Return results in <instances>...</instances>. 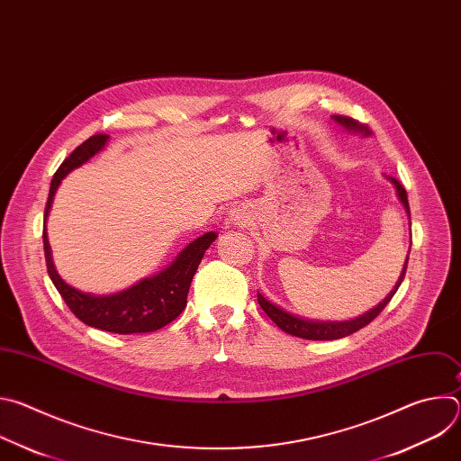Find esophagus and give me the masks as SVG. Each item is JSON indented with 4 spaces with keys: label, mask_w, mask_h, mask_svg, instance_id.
Returning <instances> with one entry per match:
<instances>
[{
    "label": "esophagus",
    "mask_w": 461,
    "mask_h": 461,
    "mask_svg": "<svg viewBox=\"0 0 461 461\" xmlns=\"http://www.w3.org/2000/svg\"><path fill=\"white\" fill-rule=\"evenodd\" d=\"M235 221H239V219H235Z\"/></svg>",
    "instance_id": "esophagus-1"
}]
</instances>
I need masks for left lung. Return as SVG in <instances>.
I'll return each instance as SVG.
<instances>
[{"label":"left lung","instance_id":"1","mask_svg":"<svg viewBox=\"0 0 461 461\" xmlns=\"http://www.w3.org/2000/svg\"><path fill=\"white\" fill-rule=\"evenodd\" d=\"M338 123H341L345 129L348 131H354V133H363L365 137L370 135V131L366 127H363L357 120L354 118H348V116H341V114H334L332 116ZM393 187H396V194L400 203L403 204L409 219H411V208H409V199H407V191L405 187L400 184V180H396L393 176H386ZM407 265H409V255L405 258V265H403V270H402V276L396 283V286L392 288V292L375 306L372 308L370 312L356 317V319H350V321H312V319H304V317H299V315H294L286 310H283L281 306L270 303L265 295L262 294H257V301L260 304V308L267 312V315L281 328L283 332L290 334V336H295V338H303V339H310V341H332V339H341V338H347L357 330H361L363 326H366L368 322H372L381 312L383 308L390 303V299L393 297V294L398 292L400 285L403 283L405 279V274H407Z\"/></svg>","mask_w":461,"mask_h":461}]
</instances>
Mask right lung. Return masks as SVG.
Segmentation results:
<instances>
[{
    "label": "right lung",
    "instance_id": "1",
    "mask_svg": "<svg viewBox=\"0 0 461 461\" xmlns=\"http://www.w3.org/2000/svg\"><path fill=\"white\" fill-rule=\"evenodd\" d=\"M107 135H95L78 146L68 158L61 162L58 171L52 176L49 199L45 206V222L52 206L54 193L59 182L68 176L73 169L86 164L100 149H104ZM217 239L215 231H208L203 237L189 242L171 265L160 274L142 279L135 286L111 295H93L73 288L65 283L54 268L50 244L47 231L43 228V249L47 272L63 297L69 310L86 324L113 334H146L155 332L158 328L175 321L187 304V292L193 281V276L199 268L201 260L212 242Z\"/></svg>",
    "mask_w": 461,
    "mask_h": 461
}]
</instances>
